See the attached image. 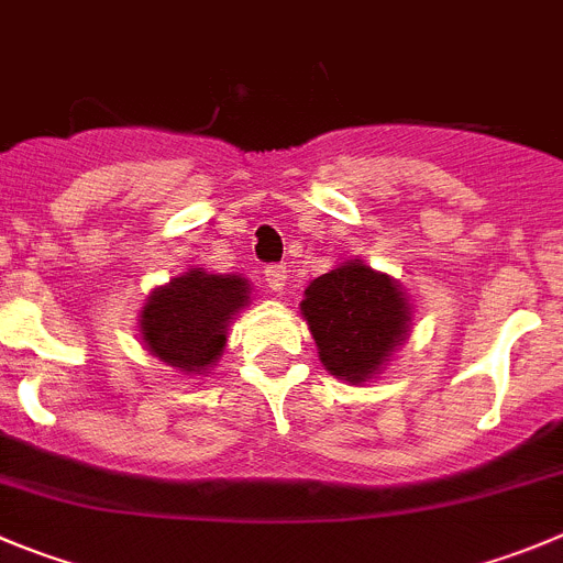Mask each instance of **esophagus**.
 I'll return each instance as SVG.
<instances>
[{"label": "esophagus", "mask_w": 563, "mask_h": 563, "mask_svg": "<svg viewBox=\"0 0 563 563\" xmlns=\"http://www.w3.org/2000/svg\"><path fill=\"white\" fill-rule=\"evenodd\" d=\"M287 273H290L287 271V265H267L265 267V282H267V287L276 292V296H282V292H285Z\"/></svg>", "instance_id": "esophagus-1"}]
</instances>
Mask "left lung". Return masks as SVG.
Listing matches in <instances>:
<instances>
[{"mask_svg":"<svg viewBox=\"0 0 563 563\" xmlns=\"http://www.w3.org/2000/svg\"><path fill=\"white\" fill-rule=\"evenodd\" d=\"M323 368L349 385L383 374L412 329L410 296L394 276L345 260L312 278L298 303Z\"/></svg>","mask_w":563,"mask_h":563,"instance_id":"8db88e82","label":"left lung"}]
</instances>
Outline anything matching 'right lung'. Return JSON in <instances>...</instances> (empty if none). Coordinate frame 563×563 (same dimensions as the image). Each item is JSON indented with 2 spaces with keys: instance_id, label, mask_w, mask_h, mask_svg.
Here are the masks:
<instances>
[{
  "instance_id": "obj_1",
  "label": "right lung",
  "mask_w": 563,
  "mask_h": 563,
  "mask_svg": "<svg viewBox=\"0 0 563 563\" xmlns=\"http://www.w3.org/2000/svg\"><path fill=\"white\" fill-rule=\"evenodd\" d=\"M251 303V285L236 273L187 267L153 287L139 312V338L153 357L187 376H209L223 357L229 323Z\"/></svg>"
}]
</instances>
